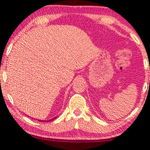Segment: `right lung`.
<instances>
[{"label": "right lung", "mask_w": 150, "mask_h": 150, "mask_svg": "<svg viewBox=\"0 0 150 150\" xmlns=\"http://www.w3.org/2000/svg\"><path fill=\"white\" fill-rule=\"evenodd\" d=\"M57 118V117H55V118H54V119H52V120H47V121H42V122H50V121H52V120H54V119H56ZM39 121V120H38ZM40 122H42V120H40Z\"/></svg>", "instance_id": "obj_1"}]
</instances>
